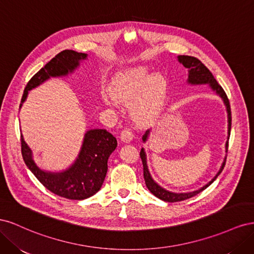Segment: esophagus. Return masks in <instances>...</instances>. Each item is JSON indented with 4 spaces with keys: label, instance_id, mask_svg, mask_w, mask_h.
<instances>
[{
    "label": "esophagus",
    "instance_id": "34e87169",
    "mask_svg": "<svg viewBox=\"0 0 254 254\" xmlns=\"http://www.w3.org/2000/svg\"><path fill=\"white\" fill-rule=\"evenodd\" d=\"M120 137L124 143H129V142H131L133 139V133L129 128H125L124 130H122Z\"/></svg>",
    "mask_w": 254,
    "mask_h": 254
}]
</instances>
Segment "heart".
Wrapping results in <instances>:
<instances>
[{"label":"heart","mask_w":254,"mask_h":254,"mask_svg":"<svg viewBox=\"0 0 254 254\" xmlns=\"http://www.w3.org/2000/svg\"><path fill=\"white\" fill-rule=\"evenodd\" d=\"M110 94L115 102L130 105L131 113L139 123H149L162 111L167 94L163 76L151 74L144 67L131 68L119 75L112 82ZM106 104L108 102L105 101Z\"/></svg>","instance_id":"1"}]
</instances>
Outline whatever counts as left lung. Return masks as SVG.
I'll list each match as a JSON object with an SVG mask.
<instances>
[{"label":"left lung","instance_id":"1","mask_svg":"<svg viewBox=\"0 0 254 254\" xmlns=\"http://www.w3.org/2000/svg\"><path fill=\"white\" fill-rule=\"evenodd\" d=\"M178 61L180 64H183L184 67H187L189 70L188 83H190V84H205V83H209V86L211 87V89L215 92V93L221 97L222 101H224L225 106L227 108V113H228V141H229L230 131H231L232 118H231V108H230V103H229V99H228L226 92L224 91V89L221 88L220 84L216 81V79L214 78V76L210 72L209 68H207L201 63V61L197 59L196 57L180 55V56H178ZM149 132H150V130H147V131L145 132V134L142 137L143 142L147 141ZM228 141L226 142V151H228V143H229ZM140 157L142 159V163H143V172H144V179H145L146 187H147V189L156 197H158L159 199H161V200H164L166 202H177V201L186 200V199L194 197L197 194L200 193V191H202L203 190H205L207 187L211 186V184L215 180H216V178L219 176V174L222 172V170H224V167L226 165V159H227V157H225L224 162H222L220 170L218 171L216 176H215L209 183L205 184V186L202 187L201 189H199V190H194V191H190V193H173V191L166 190L165 189L161 188L159 184L157 182H155V180L152 179V177L150 176V173H149L148 167H147V161H146V153H145L144 148L141 149Z\"/></svg>","mask_w":254,"mask_h":254}]
</instances>
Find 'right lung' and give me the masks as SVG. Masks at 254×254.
Listing matches in <instances>:
<instances>
[{"label":"right lung","mask_w":254,"mask_h":254,"mask_svg":"<svg viewBox=\"0 0 254 254\" xmlns=\"http://www.w3.org/2000/svg\"><path fill=\"white\" fill-rule=\"evenodd\" d=\"M87 54L72 50H64L57 54L27 82L20 108L25 102L29 90L51 77L73 73L79 66V61L87 59ZM117 146V139L106 129H90L84 134L81 149L75 162L65 171L52 173L41 170L36 164L33 151L21 134L22 157L29 171L52 193L73 200L89 198L101 190L108 171V159Z\"/></svg>","instance_id":"right-lung-1"}]
</instances>
